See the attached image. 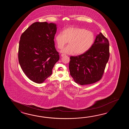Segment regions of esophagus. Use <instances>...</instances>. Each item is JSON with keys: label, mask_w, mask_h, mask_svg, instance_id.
Listing matches in <instances>:
<instances>
[{"label": "esophagus", "mask_w": 129, "mask_h": 129, "mask_svg": "<svg viewBox=\"0 0 129 129\" xmlns=\"http://www.w3.org/2000/svg\"><path fill=\"white\" fill-rule=\"evenodd\" d=\"M66 56V54H62L61 55V57H64V56Z\"/></svg>", "instance_id": "34e87169"}]
</instances>
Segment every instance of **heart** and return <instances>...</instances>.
Here are the masks:
<instances>
[{"instance_id":"1","label":"heart","mask_w":129,"mask_h":129,"mask_svg":"<svg viewBox=\"0 0 129 129\" xmlns=\"http://www.w3.org/2000/svg\"><path fill=\"white\" fill-rule=\"evenodd\" d=\"M95 40L93 32L85 28L70 27L58 33L55 41L58 49H62L69 41V45L61 52L73 55L82 54L90 49Z\"/></svg>"}]
</instances>
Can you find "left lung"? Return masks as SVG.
I'll return each mask as SVG.
<instances>
[{"label": "left lung", "mask_w": 129, "mask_h": 129, "mask_svg": "<svg viewBox=\"0 0 129 129\" xmlns=\"http://www.w3.org/2000/svg\"><path fill=\"white\" fill-rule=\"evenodd\" d=\"M109 56V42L100 33L87 52L70 57L69 70L74 81L83 85L100 81L103 77Z\"/></svg>", "instance_id": "left-lung-1"}]
</instances>
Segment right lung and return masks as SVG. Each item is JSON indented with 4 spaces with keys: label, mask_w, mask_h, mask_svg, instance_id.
I'll return each mask as SVG.
<instances>
[{
    "label": "right lung",
    "mask_w": 129,
    "mask_h": 129,
    "mask_svg": "<svg viewBox=\"0 0 129 129\" xmlns=\"http://www.w3.org/2000/svg\"><path fill=\"white\" fill-rule=\"evenodd\" d=\"M57 27L54 23L36 22L22 33L18 48V61L29 79L41 83L52 73L59 59L54 41Z\"/></svg>",
    "instance_id": "add662e5"
}]
</instances>
